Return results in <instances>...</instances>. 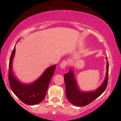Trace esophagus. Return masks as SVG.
Wrapping results in <instances>:
<instances>
[{
  "instance_id": "1",
  "label": "esophagus",
  "mask_w": 121,
  "mask_h": 121,
  "mask_svg": "<svg viewBox=\"0 0 121 121\" xmlns=\"http://www.w3.org/2000/svg\"><path fill=\"white\" fill-rule=\"evenodd\" d=\"M68 62L67 61L64 60V61H62L61 63L60 67L61 68H65V67H66L67 65H68Z\"/></svg>"
}]
</instances>
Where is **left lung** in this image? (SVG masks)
Here are the masks:
<instances>
[{
  "label": "left lung",
  "mask_w": 121,
  "mask_h": 121,
  "mask_svg": "<svg viewBox=\"0 0 121 121\" xmlns=\"http://www.w3.org/2000/svg\"><path fill=\"white\" fill-rule=\"evenodd\" d=\"M107 75L103 84L93 92H81L78 88L77 82L74 79V74L71 69L65 74L64 77L65 85L66 97L68 101L74 105L84 107L88 105L99 97L106 90L108 84L109 64L107 61Z\"/></svg>",
  "instance_id": "1"
}]
</instances>
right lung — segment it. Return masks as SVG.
Returning <instances> with one entry per match:
<instances>
[{
	"mask_svg": "<svg viewBox=\"0 0 121 121\" xmlns=\"http://www.w3.org/2000/svg\"><path fill=\"white\" fill-rule=\"evenodd\" d=\"M14 52L15 48L12 51L9 61L8 78L10 87L17 97L24 104L30 105L37 104L41 102L46 97L56 65H52L47 68L43 75L33 83L29 85L23 84L16 80L12 73V63Z\"/></svg>",
	"mask_w": 121,
	"mask_h": 121,
	"instance_id": "1",
	"label": "right lung"
}]
</instances>
